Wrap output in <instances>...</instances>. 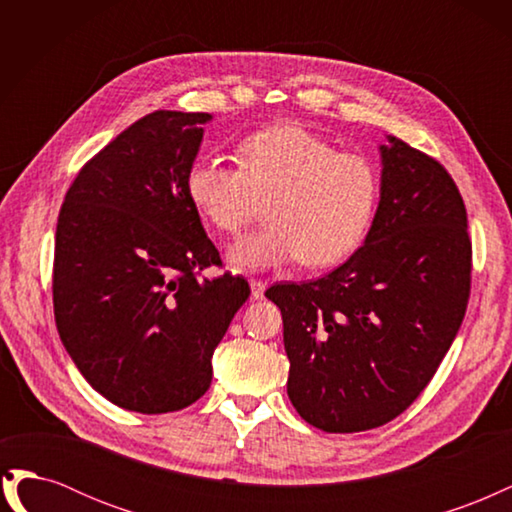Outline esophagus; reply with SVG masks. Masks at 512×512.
I'll return each mask as SVG.
<instances>
[{
    "label": "esophagus",
    "instance_id": "34e87169",
    "mask_svg": "<svg viewBox=\"0 0 512 512\" xmlns=\"http://www.w3.org/2000/svg\"><path fill=\"white\" fill-rule=\"evenodd\" d=\"M250 286H252V297H254L256 301L265 297L267 282H262V280H252V282H250Z\"/></svg>",
    "mask_w": 512,
    "mask_h": 512
}]
</instances>
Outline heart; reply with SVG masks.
Segmentation results:
<instances>
[{
  "label": "heart",
  "instance_id": "obj_1",
  "mask_svg": "<svg viewBox=\"0 0 512 512\" xmlns=\"http://www.w3.org/2000/svg\"><path fill=\"white\" fill-rule=\"evenodd\" d=\"M237 162L198 158L185 173L192 207L222 235H241L265 205L269 224L230 247L235 267L256 271L294 258L309 269L333 267L363 243L380 196L369 158L286 121L245 136Z\"/></svg>",
  "mask_w": 512,
  "mask_h": 512
}]
</instances>
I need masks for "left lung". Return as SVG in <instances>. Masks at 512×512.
<instances>
[{
	"label": "left lung",
	"instance_id": "8db88e82",
	"mask_svg": "<svg viewBox=\"0 0 512 512\" xmlns=\"http://www.w3.org/2000/svg\"><path fill=\"white\" fill-rule=\"evenodd\" d=\"M380 205L365 243L305 284H275L303 421L354 433L423 393L461 327L472 284L468 213L448 170L397 136L382 145Z\"/></svg>",
	"mask_w": 512,
	"mask_h": 512
}]
</instances>
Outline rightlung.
<instances>
[{
    "label": "right lung",
    "instance_id": "obj_1",
    "mask_svg": "<svg viewBox=\"0 0 512 512\" xmlns=\"http://www.w3.org/2000/svg\"><path fill=\"white\" fill-rule=\"evenodd\" d=\"M209 113L156 111L85 162L59 209L53 309L83 378L141 414L188 408L211 384V356L250 297L185 192Z\"/></svg>",
    "mask_w": 512,
    "mask_h": 512
}]
</instances>
